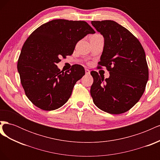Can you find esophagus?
<instances>
[{
  "label": "esophagus",
  "instance_id": "34e87169",
  "mask_svg": "<svg viewBox=\"0 0 160 160\" xmlns=\"http://www.w3.org/2000/svg\"><path fill=\"white\" fill-rule=\"evenodd\" d=\"M85 73H86V75H89V74H90V71H89V69H85Z\"/></svg>",
  "mask_w": 160,
  "mask_h": 160
}]
</instances>
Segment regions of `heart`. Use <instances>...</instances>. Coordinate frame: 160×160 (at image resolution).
I'll return each instance as SVG.
<instances>
[{
  "instance_id": "obj_1",
  "label": "heart",
  "mask_w": 160,
  "mask_h": 160,
  "mask_svg": "<svg viewBox=\"0 0 160 160\" xmlns=\"http://www.w3.org/2000/svg\"><path fill=\"white\" fill-rule=\"evenodd\" d=\"M95 35H98V34H95Z\"/></svg>"
}]
</instances>
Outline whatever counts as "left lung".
<instances>
[{"label":"left lung","mask_w":160,"mask_h":160,"mask_svg":"<svg viewBox=\"0 0 160 160\" xmlns=\"http://www.w3.org/2000/svg\"><path fill=\"white\" fill-rule=\"evenodd\" d=\"M91 24L105 40L98 68L105 67L110 75L104 79L97 71L91 72V95L101 110L123 113L138 102L146 89L149 71L144 49L138 38L118 22L105 20Z\"/></svg>","instance_id":"left-lung-1"}]
</instances>
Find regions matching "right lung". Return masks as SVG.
I'll list each match as a JSON object with an SVG mask.
<instances>
[{"label": "right lung", "instance_id": "1", "mask_svg": "<svg viewBox=\"0 0 160 160\" xmlns=\"http://www.w3.org/2000/svg\"><path fill=\"white\" fill-rule=\"evenodd\" d=\"M95 32L85 21L55 19L31 34L22 47L17 69L25 95L32 104L52 111L68 101L85 69L75 64L63 72L57 63L61 61L60 57L72 54L77 42Z\"/></svg>", "mask_w": 160, "mask_h": 160}]
</instances>
